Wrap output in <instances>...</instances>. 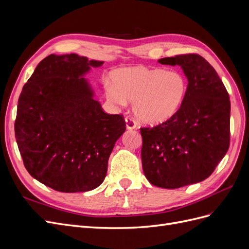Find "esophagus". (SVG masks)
<instances>
[{
  "label": "esophagus",
  "instance_id": "34e87169",
  "mask_svg": "<svg viewBox=\"0 0 249 249\" xmlns=\"http://www.w3.org/2000/svg\"><path fill=\"white\" fill-rule=\"evenodd\" d=\"M125 126L127 130H134L136 129V124H135L134 119L131 117H125Z\"/></svg>",
  "mask_w": 249,
  "mask_h": 249
}]
</instances>
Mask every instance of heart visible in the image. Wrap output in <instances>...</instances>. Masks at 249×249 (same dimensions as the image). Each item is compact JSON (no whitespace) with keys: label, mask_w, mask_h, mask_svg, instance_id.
Masks as SVG:
<instances>
[{"label":"heart","mask_w":249,"mask_h":249,"mask_svg":"<svg viewBox=\"0 0 249 249\" xmlns=\"http://www.w3.org/2000/svg\"><path fill=\"white\" fill-rule=\"evenodd\" d=\"M112 82H105L110 103L124 107L133 103V112L140 122L160 124L175 116L184 102L187 82L178 71L148 67H125L115 71Z\"/></svg>","instance_id":"obj_1"}]
</instances>
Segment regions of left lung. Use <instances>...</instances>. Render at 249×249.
I'll return each instance as SVG.
<instances>
[{"label":"left lung","mask_w":249,"mask_h":249,"mask_svg":"<svg viewBox=\"0 0 249 249\" xmlns=\"http://www.w3.org/2000/svg\"><path fill=\"white\" fill-rule=\"evenodd\" d=\"M159 63L180 66L187 92L172 118L140 129L142 168L150 184L176 189L209 178L227 154L231 102L214 67L201 56L178 55Z\"/></svg>","instance_id":"8db88e82"}]
</instances>
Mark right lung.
<instances>
[{
  "label": "right lung",
  "instance_id": "1",
  "mask_svg": "<svg viewBox=\"0 0 249 249\" xmlns=\"http://www.w3.org/2000/svg\"><path fill=\"white\" fill-rule=\"evenodd\" d=\"M103 61L77 54L44 58L22 87L14 132L28 172L59 192H86L107 175L124 118L107 114L84 78Z\"/></svg>",
  "mask_w": 249,
  "mask_h": 249
}]
</instances>
